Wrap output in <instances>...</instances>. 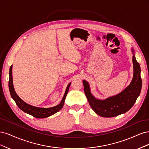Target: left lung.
<instances>
[{"mask_svg": "<svg viewBox=\"0 0 149 149\" xmlns=\"http://www.w3.org/2000/svg\"><path fill=\"white\" fill-rule=\"evenodd\" d=\"M133 52L134 51L132 50ZM134 77L131 84L121 93L109 97L104 100H100L94 98L90 93L88 84L83 81L85 94L87 97L91 108L100 116L111 118L125 113L130 109L140 95L142 88L140 65L133 55Z\"/></svg>", "mask_w": 149, "mask_h": 149, "instance_id": "left-lung-1", "label": "left lung"}]
</instances>
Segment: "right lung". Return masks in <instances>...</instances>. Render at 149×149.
Masks as SVG:
<instances>
[{"label":"right lung","instance_id":"1","mask_svg":"<svg viewBox=\"0 0 149 149\" xmlns=\"http://www.w3.org/2000/svg\"><path fill=\"white\" fill-rule=\"evenodd\" d=\"M70 85V83L68 85V87H67L64 97L62 98L61 102L58 105H57V106L52 107V108H49L35 107L27 104L25 102H23V101L17 95L16 92H15V90H14L13 85L12 65L10 66V70H9L8 87H9V90H10V93L12 98L14 100V101H15L19 108L21 109L23 111L31 115V116H33L35 118H45L51 116V115L54 114L57 112H58L60 109H61L64 106V101L67 96V94L68 93Z\"/></svg>","mask_w":149,"mask_h":149}]
</instances>
